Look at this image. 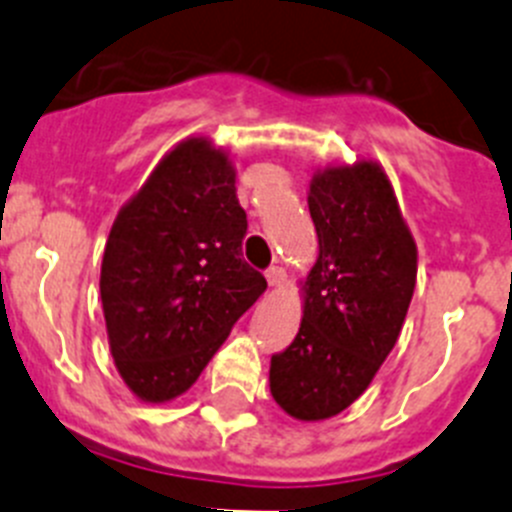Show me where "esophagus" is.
I'll return each instance as SVG.
<instances>
[{"instance_id": "obj_1", "label": "esophagus", "mask_w": 512, "mask_h": 512, "mask_svg": "<svg viewBox=\"0 0 512 512\" xmlns=\"http://www.w3.org/2000/svg\"><path fill=\"white\" fill-rule=\"evenodd\" d=\"M267 283H270V288H283L285 280H288V275H285L283 267H270V270L265 272Z\"/></svg>"}]
</instances>
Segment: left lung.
<instances>
[{"instance_id": "left-lung-1", "label": "left lung", "mask_w": 512, "mask_h": 512, "mask_svg": "<svg viewBox=\"0 0 512 512\" xmlns=\"http://www.w3.org/2000/svg\"><path fill=\"white\" fill-rule=\"evenodd\" d=\"M318 260L303 283V323L270 361L272 399L300 422L351 407L399 338L417 245L376 161L328 166L310 179Z\"/></svg>"}]
</instances>
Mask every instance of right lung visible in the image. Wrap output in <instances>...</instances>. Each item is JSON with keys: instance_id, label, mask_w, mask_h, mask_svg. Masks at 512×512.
<instances>
[{"instance_id": "right-lung-1", "label": "right lung", "mask_w": 512, "mask_h": 512, "mask_svg": "<svg viewBox=\"0 0 512 512\" xmlns=\"http://www.w3.org/2000/svg\"><path fill=\"white\" fill-rule=\"evenodd\" d=\"M245 234L232 161L207 138L171 148L123 204L100 300L116 369L138 399L184 394L265 293L262 272L242 260Z\"/></svg>"}]
</instances>
